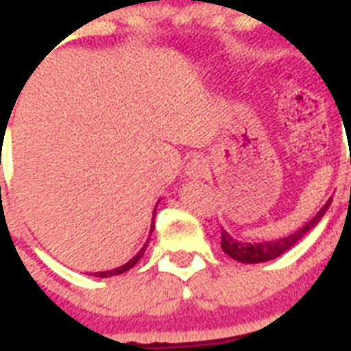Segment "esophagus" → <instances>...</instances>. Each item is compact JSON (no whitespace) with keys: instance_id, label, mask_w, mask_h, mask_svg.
<instances>
[{"instance_id":"1","label":"esophagus","mask_w":351,"mask_h":351,"mask_svg":"<svg viewBox=\"0 0 351 351\" xmlns=\"http://www.w3.org/2000/svg\"><path fill=\"white\" fill-rule=\"evenodd\" d=\"M206 171H208V166H206V162L201 157L191 158L187 166H185V175L193 180L203 178L206 175Z\"/></svg>"}]
</instances>
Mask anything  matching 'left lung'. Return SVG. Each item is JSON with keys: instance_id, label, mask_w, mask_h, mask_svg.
<instances>
[{"instance_id": "1", "label": "left lung", "mask_w": 351, "mask_h": 351, "mask_svg": "<svg viewBox=\"0 0 351 351\" xmlns=\"http://www.w3.org/2000/svg\"><path fill=\"white\" fill-rule=\"evenodd\" d=\"M332 203V197L325 203V205L319 208V212L316 213L315 217L311 219L309 222H306L302 228H298L295 233L288 234V237H282V239L277 240H268V242H260V243H251V242H240V240L233 239L226 230H222L221 233V247L222 251L226 252L230 258L240 261V263H263V261H270L279 258L281 254H285L286 251L293 247L295 243H298L300 240L309 233L313 228L322 221V217L325 215V212L328 210Z\"/></svg>"}]
</instances>
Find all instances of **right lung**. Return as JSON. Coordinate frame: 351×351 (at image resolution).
<instances>
[{
    "instance_id": "add662e5",
    "label": "right lung",
    "mask_w": 351,
    "mask_h": 351,
    "mask_svg": "<svg viewBox=\"0 0 351 351\" xmlns=\"http://www.w3.org/2000/svg\"><path fill=\"white\" fill-rule=\"evenodd\" d=\"M154 217H155V210H154ZM154 228H155V224H154V219H152L150 233H152V231H154ZM148 242H150V240H148ZM148 242H146L145 245H143V247L139 249V252H138V254H136V256H134L132 260H129L125 265H121V267L112 268V270H104V272H91L90 276H93V277H111V276H120V274L127 272V270H130V268H132L134 265H136L139 260H141L143 254H145V251H146V245H148Z\"/></svg>"
}]
</instances>
